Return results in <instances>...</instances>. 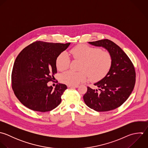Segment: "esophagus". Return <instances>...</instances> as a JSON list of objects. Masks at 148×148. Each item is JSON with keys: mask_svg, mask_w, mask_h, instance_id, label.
Returning <instances> with one entry per match:
<instances>
[{"mask_svg": "<svg viewBox=\"0 0 148 148\" xmlns=\"http://www.w3.org/2000/svg\"><path fill=\"white\" fill-rule=\"evenodd\" d=\"M69 88H78V85H67Z\"/></svg>", "mask_w": 148, "mask_h": 148, "instance_id": "34e87169", "label": "esophagus"}]
</instances>
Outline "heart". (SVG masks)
<instances>
[{
    "label": "heart",
    "instance_id": "heart-1",
    "mask_svg": "<svg viewBox=\"0 0 148 148\" xmlns=\"http://www.w3.org/2000/svg\"><path fill=\"white\" fill-rule=\"evenodd\" d=\"M70 53L74 59L81 60L82 63L79 67L81 71H69L61 75L62 82L69 85H76L84 82L88 76L91 81L100 80L107 74L112 64V58L109 52L87 45H77L70 50ZM70 62L68 55L63 52L57 58V69L60 71H65L69 68Z\"/></svg>",
    "mask_w": 148,
    "mask_h": 148
}]
</instances>
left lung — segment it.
<instances>
[{
    "label": "left lung",
    "mask_w": 148,
    "mask_h": 148,
    "mask_svg": "<svg viewBox=\"0 0 148 148\" xmlns=\"http://www.w3.org/2000/svg\"><path fill=\"white\" fill-rule=\"evenodd\" d=\"M89 43L106 49L111 56L112 64L107 75L94 84L98 90L88 87L83 97L84 102L97 112L115 110L127 100L133 90L136 83L134 65L126 53L110 40Z\"/></svg>",
    "instance_id": "left-lung-1"
}]
</instances>
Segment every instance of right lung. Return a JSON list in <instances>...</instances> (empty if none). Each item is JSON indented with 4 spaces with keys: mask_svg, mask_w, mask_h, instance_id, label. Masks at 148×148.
Instances as JSON below:
<instances>
[{
    "mask_svg": "<svg viewBox=\"0 0 148 148\" xmlns=\"http://www.w3.org/2000/svg\"><path fill=\"white\" fill-rule=\"evenodd\" d=\"M70 44L37 41L19 53L14 63L11 83L15 95L23 106L45 112L60 104L67 86L58 84L53 89L47 83L57 73V58Z\"/></svg>",
    "mask_w": 148,
    "mask_h": 148,
    "instance_id": "1",
    "label": "right lung"
}]
</instances>
